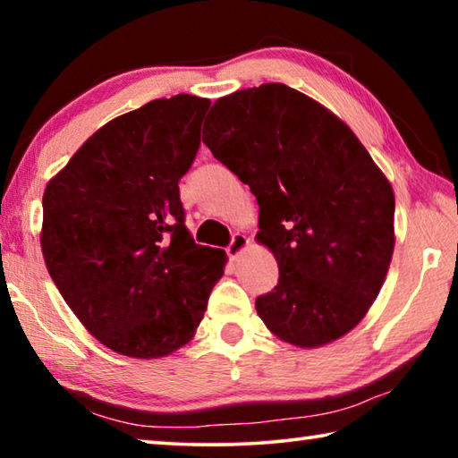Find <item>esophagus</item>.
I'll return each instance as SVG.
<instances>
[{
  "label": "esophagus",
  "mask_w": 458,
  "mask_h": 458,
  "mask_svg": "<svg viewBox=\"0 0 458 458\" xmlns=\"http://www.w3.org/2000/svg\"><path fill=\"white\" fill-rule=\"evenodd\" d=\"M248 244H250V238H248L246 234H242V232H236V234L232 236L228 248H226L228 254H230V259H238L240 254L246 250Z\"/></svg>",
  "instance_id": "34e87169"
}]
</instances>
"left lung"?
I'll return each instance as SVG.
<instances>
[{"instance_id":"8db88e82","label":"left lung","mask_w":458,"mask_h":458,"mask_svg":"<svg viewBox=\"0 0 458 458\" xmlns=\"http://www.w3.org/2000/svg\"><path fill=\"white\" fill-rule=\"evenodd\" d=\"M204 143L259 201L260 244L278 283L257 299L270 333L321 347L374 303L394 252V190L344 121L270 82L214 103Z\"/></svg>"}]
</instances>
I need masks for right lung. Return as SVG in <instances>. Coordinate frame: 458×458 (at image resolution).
Wrapping results in <instances>:
<instances>
[{
  "label": "right lung",
  "mask_w": 458,
  "mask_h": 458,
  "mask_svg": "<svg viewBox=\"0 0 458 458\" xmlns=\"http://www.w3.org/2000/svg\"><path fill=\"white\" fill-rule=\"evenodd\" d=\"M210 100L157 98L108 121L46 185L42 254L54 284L108 350L157 360L196 335L226 252L185 228L180 180Z\"/></svg>",
  "instance_id": "1"
}]
</instances>
